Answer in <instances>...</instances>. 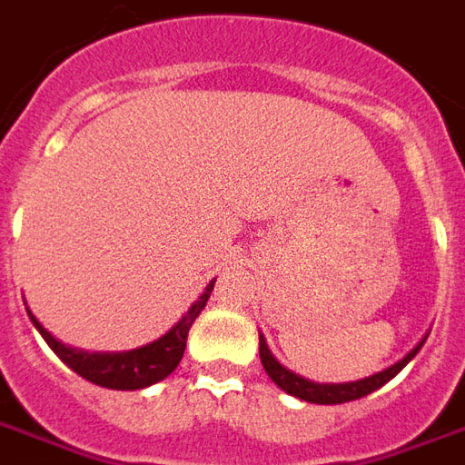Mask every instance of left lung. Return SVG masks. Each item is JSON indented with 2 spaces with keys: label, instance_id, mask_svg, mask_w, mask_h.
<instances>
[{
  "label": "left lung",
  "instance_id": "8db88e82",
  "mask_svg": "<svg viewBox=\"0 0 465 465\" xmlns=\"http://www.w3.org/2000/svg\"><path fill=\"white\" fill-rule=\"evenodd\" d=\"M424 341H427V334H424V339L407 353L405 359H400L398 363H392V366L381 371V373H373L368 375V378H363V381L353 382H314L302 378V375L292 373V371H288V368L282 366V363L272 356L271 349H268V343H265L263 334H261L258 351H261V363H263L265 373L271 375V381L275 382L280 390H285L288 395L304 400V402H314V405H341V402H351V400L366 398V395L375 392L378 388H382L388 381H392V378H395V375L420 353Z\"/></svg>",
  "mask_w": 465,
  "mask_h": 465
}]
</instances>
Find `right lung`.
Returning a JSON list of instances; mask_svg holds the SVG:
<instances>
[{"mask_svg": "<svg viewBox=\"0 0 465 465\" xmlns=\"http://www.w3.org/2000/svg\"><path fill=\"white\" fill-rule=\"evenodd\" d=\"M214 290V280L209 282L204 292H202L197 300L193 302V307L185 312V317L177 322L175 327L165 331L161 339L141 346V349L131 351H119V353H90V351L73 349V346H65L63 341H58L51 331H45L44 324L31 314V310L26 307L28 317L34 322V327L41 331V336L45 339V343L55 351L67 368H73L77 375H83L84 381L94 382V385H102V388L109 390H141L148 388V385H155L161 382L163 378H168L173 371L177 368L183 353H185L187 343V331L193 327V322L200 317V312L204 310V304L209 300V292Z\"/></svg>", "mask_w": 465, "mask_h": 465, "instance_id": "obj_1", "label": "right lung"}]
</instances>
